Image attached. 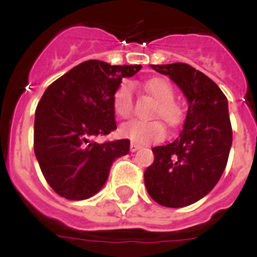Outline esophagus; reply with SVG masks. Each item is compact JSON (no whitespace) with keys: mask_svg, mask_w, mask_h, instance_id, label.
<instances>
[{"mask_svg":"<svg viewBox=\"0 0 257 257\" xmlns=\"http://www.w3.org/2000/svg\"><path fill=\"white\" fill-rule=\"evenodd\" d=\"M141 145L136 144V143H132V144H131V152H136V151H139Z\"/></svg>","mask_w":257,"mask_h":257,"instance_id":"obj_1","label":"esophagus"}]
</instances>
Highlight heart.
Masks as SVG:
<instances>
[{"mask_svg":"<svg viewBox=\"0 0 257 257\" xmlns=\"http://www.w3.org/2000/svg\"><path fill=\"white\" fill-rule=\"evenodd\" d=\"M145 89L159 102L155 110V116H161L172 126L179 125L183 120V110L180 105L173 101L175 90L171 84L164 78H152L145 82ZM113 109L121 118H126L132 114L133 88L131 82H122L117 88L113 94ZM120 135L136 144L144 145L163 140L167 135V128L164 122L160 120H131L121 125Z\"/></svg>","mask_w":257,"mask_h":257,"instance_id":"1","label":"heart"}]
</instances>
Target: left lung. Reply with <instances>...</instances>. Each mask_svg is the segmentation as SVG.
Instances as JSON below:
<instances>
[{
	"label": "left lung",
	"instance_id": "1",
	"mask_svg": "<svg viewBox=\"0 0 257 257\" xmlns=\"http://www.w3.org/2000/svg\"><path fill=\"white\" fill-rule=\"evenodd\" d=\"M181 89L188 101L183 131L175 141L152 149L144 173L149 196L160 205L181 208L207 196L227 165L232 145L228 100L221 89L191 65H152Z\"/></svg>",
	"mask_w": 257,
	"mask_h": 257
}]
</instances>
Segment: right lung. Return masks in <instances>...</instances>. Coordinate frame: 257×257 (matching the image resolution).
<instances>
[{
    "label": "right lung",
    "mask_w": 257,
    "mask_h": 257,
    "mask_svg": "<svg viewBox=\"0 0 257 257\" xmlns=\"http://www.w3.org/2000/svg\"><path fill=\"white\" fill-rule=\"evenodd\" d=\"M141 65H110L89 60L52 82L34 117V153L52 189L68 200H85L101 191L116 159L131 141L98 144L93 139L117 128L113 94L122 78Z\"/></svg>",
    "instance_id": "obj_1"
}]
</instances>
